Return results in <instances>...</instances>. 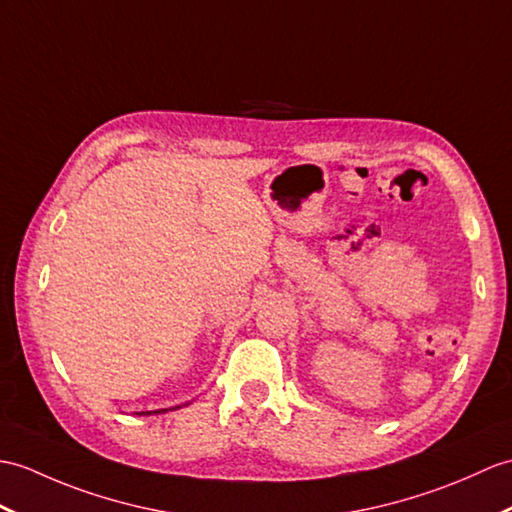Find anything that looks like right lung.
<instances>
[{
    "label": "right lung",
    "instance_id": "obj_1",
    "mask_svg": "<svg viewBox=\"0 0 512 512\" xmlns=\"http://www.w3.org/2000/svg\"><path fill=\"white\" fill-rule=\"evenodd\" d=\"M161 412H168V408H165V410H150V412H137V414H146V417H148V414H161Z\"/></svg>",
    "mask_w": 512,
    "mask_h": 512
}]
</instances>
